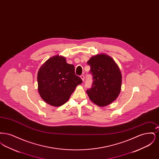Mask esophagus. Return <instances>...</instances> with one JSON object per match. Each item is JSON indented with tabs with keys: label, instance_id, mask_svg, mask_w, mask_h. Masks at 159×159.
<instances>
[{
	"label": "esophagus",
	"instance_id": "esophagus-1",
	"mask_svg": "<svg viewBox=\"0 0 159 159\" xmlns=\"http://www.w3.org/2000/svg\"><path fill=\"white\" fill-rule=\"evenodd\" d=\"M80 78L82 79V81H84V75H81L80 76Z\"/></svg>",
	"mask_w": 159,
	"mask_h": 159
}]
</instances>
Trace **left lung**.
Listing matches in <instances>:
<instances>
[{
	"instance_id": "1",
	"label": "left lung",
	"mask_w": 159,
	"mask_h": 159,
	"mask_svg": "<svg viewBox=\"0 0 159 159\" xmlns=\"http://www.w3.org/2000/svg\"><path fill=\"white\" fill-rule=\"evenodd\" d=\"M91 66L93 84L86 91L91 101L101 107L108 106L119 97L121 91V73L113 59L106 53L92 56L87 62Z\"/></svg>"
}]
</instances>
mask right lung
Returning a JSON list of instances; mask_svg holds the SVG:
<instances>
[{
	"label": "right lung",
	"instance_id": "obj_1",
	"mask_svg": "<svg viewBox=\"0 0 159 159\" xmlns=\"http://www.w3.org/2000/svg\"><path fill=\"white\" fill-rule=\"evenodd\" d=\"M82 79L76 76L75 66L67 63L66 57L57 55L49 58L38 73V91L47 104L60 107L68 101Z\"/></svg>",
	"mask_w": 159,
	"mask_h": 159
}]
</instances>
